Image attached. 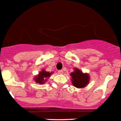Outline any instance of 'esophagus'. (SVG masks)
I'll use <instances>...</instances> for the list:
<instances>
[{"instance_id":"1","label":"esophagus","mask_w":121,"mask_h":121,"mask_svg":"<svg viewBox=\"0 0 121 121\" xmlns=\"http://www.w3.org/2000/svg\"><path fill=\"white\" fill-rule=\"evenodd\" d=\"M58 73H59V74H63V73H64V71L62 70H59L58 71Z\"/></svg>"}]
</instances>
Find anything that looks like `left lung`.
Listing matches in <instances>:
<instances>
[{
    "label": "left lung",
    "instance_id": "8db88e82",
    "mask_svg": "<svg viewBox=\"0 0 121 121\" xmlns=\"http://www.w3.org/2000/svg\"><path fill=\"white\" fill-rule=\"evenodd\" d=\"M72 83L74 87L82 88L87 85L89 82V77L87 74H84L78 69H75L74 72L72 73Z\"/></svg>",
    "mask_w": 121,
    "mask_h": 121
}]
</instances>
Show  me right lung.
<instances>
[{
    "label": "right lung",
    "mask_w": 121,
    "mask_h": 121,
    "mask_svg": "<svg viewBox=\"0 0 121 121\" xmlns=\"http://www.w3.org/2000/svg\"><path fill=\"white\" fill-rule=\"evenodd\" d=\"M52 74V73L47 72L43 70L41 73H39V74L38 76V77H36V82L39 83H44V82L46 81L45 78L50 77V74Z\"/></svg>",
    "instance_id": "obj_1"
}]
</instances>
